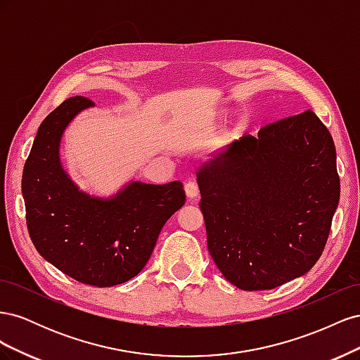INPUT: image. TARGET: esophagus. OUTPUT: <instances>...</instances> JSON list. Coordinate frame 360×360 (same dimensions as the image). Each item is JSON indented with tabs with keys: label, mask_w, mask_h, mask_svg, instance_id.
Wrapping results in <instances>:
<instances>
[{
	"label": "esophagus",
	"mask_w": 360,
	"mask_h": 360,
	"mask_svg": "<svg viewBox=\"0 0 360 360\" xmlns=\"http://www.w3.org/2000/svg\"><path fill=\"white\" fill-rule=\"evenodd\" d=\"M184 191H186V195L189 200H195L198 197L200 193V189H198V184L195 181H188L186 184H184Z\"/></svg>",
	"instance_id": "34e87169"
}]
</instances>
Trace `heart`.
Wrapping results in <instances>:
<instances>
[{
    "label": "heart",
    "mask_w": 360,
    "mask_h": 360,
    "mask_svg": "<svg viewBox=\"0 0 360 360\" xmlns=\"http://www.w3.org/2000/svg\"><path fill=\"white\" fill-rule=\"evenodd\" d=\"M221 118V112H214V114H212V117H210V122L212 123H214V122H217V120Z\"/></svg>",
    "instance_id": "1"
}]
</instances>
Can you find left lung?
<instances>
[{
    "instance_id": "8db88e82",
    "label": "left lung",
    "mask_w": 360,
    "mask_h": 360,
    "mask_svg": "<svg viewBox=\"0 0 360 360\" xmlns=\"http://www.w3.org/2000/svg\"><path fill=\"white\" fill-rule=\"evenodd\" d=\"M197 181L209 252L237 288H276L321 257L341 186L333 139L312 111L216 151Z\"/></svg>"
}]
</instances>
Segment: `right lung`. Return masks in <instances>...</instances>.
<instances>
[{
	"label": "right lung",
	"mask_w": 360,
	"mask_h": 360,
	"mask_svg": "<svg viewBox=\"0 0 360 360\" xmlns=\"http://www.w3.org/2000/svg\"><path fill=\"white\" fill-rule=\"evenodd\" d=\"M94 103L76 96L43 120L22 174L27 226L37 252L68 276L114 287L136 276L160 230L186 201L183 184L130 181L114 197L82 192L64 171V130Z\"/></svg>",
	"instance_id": "add662e5"
}]
</instances>
